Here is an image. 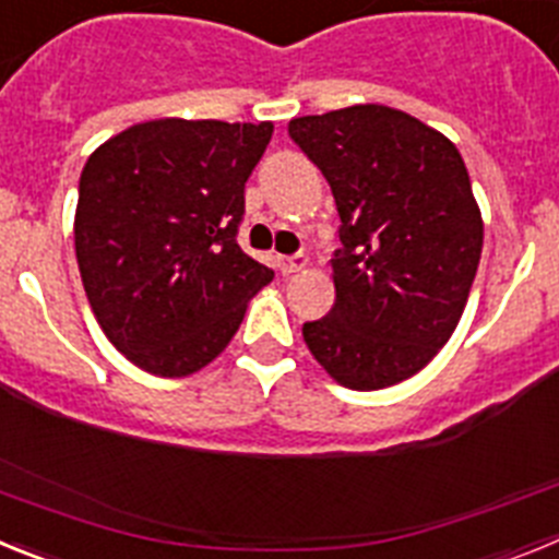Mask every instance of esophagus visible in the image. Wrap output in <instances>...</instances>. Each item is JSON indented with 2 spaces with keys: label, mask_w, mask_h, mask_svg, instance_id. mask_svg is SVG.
Returning <instances> with one entry per match:
<instances>
[{
  "label": "esophagus",
  "mask_w": 559,
  "mask_h": 559,
  "mask_svg": "<svg viewBox=\"0 0 559 559\" xmlns=\"http://www.w3.org/2000/svg\"><path fill=\"white\" fill-rule=\"evenodd\" d=\"M310 265L308 254H294V257H276V269L283 271L285 276L296 274V271H305Z\"/></svg>",
  "instance_id": "1"
}]
</instances>
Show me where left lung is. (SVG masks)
<instances>
[{"label":"left lung","instance_id":"obj_1","mask_svg":"<svg viewBox=\"0 0 559 559\" xmlns=\"http://www.w3.org/2000/svg\"><path fill=\"white\" fill-rule=\"evenodd\" d=\"M288 133L341 218L335 305L305 322V344L341 386H394L445 347L476 280L484 224L462 153L378 103L296 117Z\"/></svg>","mask_w":559,"mask_h":559}]
</instances>
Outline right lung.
Here are the masks:
<instances>
[{"instance_id":"1","label":"right lung","mask_w":559,"mask_h":559,"mask_svg":"<svg viewBox=\"0 0 559 559\" xmlns=\"http://www.w3.org/2000/svg\"><path fill=\"white\" fill-rule=\"evenodd\" d=\"M271 122H140L81 173L75 254L106 338L159 378L218 358L249 299L274 280L237 246L246 181Z\"/></svg>"}]
</instances>
